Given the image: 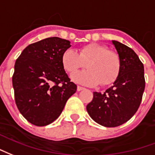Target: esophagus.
Segmentation results:
<instances>
[{
    "label": "esophagus",
    "mask_w": 155,
    "mask_h": 155,
    "mask_svg": "<svg viewBox=\"0 0 155 155\" xmlns=\"http://www.w3.org/2000/svg\"><path fill=\"white\" fill-rule=\"evenodd\" d=\"M84 89V87H80V86H78V87H77V90L78 91H82V90H83Z\"/></svg>",
    "instance_id": "1"
}]
</instances>
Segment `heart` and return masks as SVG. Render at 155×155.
Returning a JSON list of instances; mask_svg holds the SVG:
<instances>
[{"instance_id":"1","label":"heart","mask_w":155,"mask_h":155,"mask_svg":"<svg viewBox=\"0 0 155 155\" xmlns=\"http://www.w3.org/2000/svg\"><path fill=\"white\" fill-rule=\"evenodd\" d=\"M86 64L88 69L73 74V81L88 86L108 85L116 80L120 69L119 55L100 44L82 46L78 52L68 48L62 55V64L68 73H75Z\"/></svg>"}]
</instances>
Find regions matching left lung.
<instances>
[{"mask_svg": "<svg viewBox=\"0 0 155 155\" xmlns=\"http://www.w3.org/2000/svg\"><path fill=\"white\" fill-rule=\"evenodd\" d=\"M120 59L119 74L113 86L104 92H93V99L87 106L89 116L106 127L122 125L134 116L140 105L144 93V65L135 51L112 40Z\"/></svg>", "mask_w": 155, "mask_h": 155, "instance_id": "obj_1", "label": "left lung"}]
</instances>
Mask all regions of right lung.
Masks as SVG:
<instances>
[{"label": "right lung", "instance_id": "1", "mask_svg": "<svg viewBox=\"0 0 155 155\" xmlns=\"http://www.w3.org/2000/svg\"><path fill=\"white\" fill-rule=\"evenodd\" d=\"M69 40L51 37L28 45L15 64L12 84L21 115L31 124L45 126L60 116L77 91L62 64Z\"/></svg>", "mask_w": 155, "mask_h": 155}]
</instances>
